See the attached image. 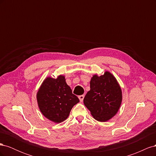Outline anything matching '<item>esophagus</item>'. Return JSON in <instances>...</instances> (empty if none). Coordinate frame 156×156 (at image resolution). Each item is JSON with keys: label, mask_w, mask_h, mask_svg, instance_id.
Here are the masks:
<instances>
[{"label": "esophagus", "mask_w": 156, "mask_h": 156, "mask_svg": "<svg viewBox=\"0 0 156 156\" xmlns=\"http://www.w3.org/2000/svg\"><path fill=\"white\" fill-rule=\"evenodd\" d=\"M84 95H81V96H79V100H80V101H81V102H82V101H83V99H84Z\"/></svg>", "instance_id": "1"}]
</instances>
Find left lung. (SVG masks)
<instances>
[{
	"label": "left lung",
	"mask_w": 156,
	"mask_h": 156,
	"mask_svg": "<svg viewBox=\"0 0 156 156\" xmlns=\"http://www.w3.org/2000/svg\"><path fill=\"white\" fill-rule=\"evenodd\" d=\"M90 90L84 98V104L99 122H106L119 111L122 100V90L116 78L105 72L101 76L93 75Z\"/></svg>",
	"instance_id": "obj_1"
}]
</instances>
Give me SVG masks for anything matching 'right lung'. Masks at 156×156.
I'll use <instances>...</instances> for the list:
<instances>
[{"mask_svg":"<svg viewBox=\"0 0 156 156\" xmlns=\"http://www.w3.org/2000/svg\"><path fill=\"white\" fill-rule=\"evenodd\" d=\"M40 111L49 120L60 123L68 117L72 107L79 102L66 82L65 77H47L37 93Z\"/></svg>","mask_w":156,"mask_h":156,"instance_id":"obj_1","label":"right lung"}]
</instances>
